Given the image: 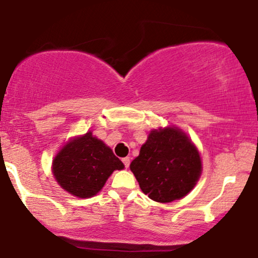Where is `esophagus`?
<instances>
[{
	"instance_id": "34e87169",
	"label": "esophagus",
	"mask_w": 258,
	"mask_h": 258,
	"mask_svg": "<svg viewBox=\"0 0 258 258\" xmlns=\"http://www.w3.org/2000/svg\"><path fill=\"white\" fill-rule=\"evenodd\" d=\"M130 161H131V160H130L128 156H127V158H123V159H122V162H123V165H125L126 168H128V166H130Z\"/></svg>"
}]
</instances>
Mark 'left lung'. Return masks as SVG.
Listing matches in <instances>:
<instances>
[{
	"mask_svg": "<svg viewBox=\"0 0 258 258\" xmlns=\"http://www.w3.org/2000/svg\"><path fill=\"white\" fill-rule=\"evenodd\" d=\"M142 191L158 203L185 197L201 174L197 147L177 127L153 130L130 165Z\"/></svg>",
	"mask_w": 258,
	"mask_h": 258,
	"instance_id": "1",
	"label": "left lung"
}]
</instances>
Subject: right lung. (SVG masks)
I'll return each instance as SVG.
<instances>
[{
  "label": "right lung",
  "mask_w": 258,
  "mask_h": 258,
  "mask_svg": "<svg viewBox=\"0 0 258 258\" xmlns=\"http://www.w3.org/2000/svg\"><path fill=\"white\" fill-rule=\"evenodd\" d=\"M123 167L110 148L87 132L61 148L53 160L52 172L64 190L85 199L99 193L110 174Z\"/></svg>",
  "instance_id": "add662e5"
}]
</instances>
